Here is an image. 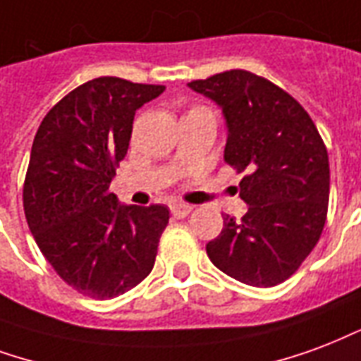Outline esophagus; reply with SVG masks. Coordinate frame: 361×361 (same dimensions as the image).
I'll return each mask as SVG.
<instances>
[{
    "label": "esophagus",
    "mask_w": 361,
    "mask_h": 361,
    "mask_svg": "<svg viewBox=\"0 0 361 361\" xmlns=\"http://www.w3.org/2000/svg\"><path fill=\"white\" fill-rule=\"evenodd\" d=\"M170 210H172L173 218H185V216L191 214L193 207H191V204H185V202H173L172 207H170Z\"/></svg>",
    "instance_id": "34e87169"
}]
</instances>
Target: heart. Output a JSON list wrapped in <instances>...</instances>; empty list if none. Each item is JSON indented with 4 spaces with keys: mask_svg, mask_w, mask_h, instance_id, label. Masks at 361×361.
Returning a JSON list of instances; mask_svg holds the SVG:
<instances>
[{
    "mask_svg": "<svg viewBox=\"0 0 361 361\" xmlns=\"http://www.w3.org/2000/svg\"><path fill=\"white\" fill-rule=\"evenodd\" d=\"M199 111H207V109L204 106H193V109H189V113H199Z\"/></svg>",
    "mask_w": 361,
    "mask_h": 361,
    "instance_id": "1",
    "label": "heart"
}]
</instances>
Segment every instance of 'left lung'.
<instances>
[{
  "mask_svg": "<svg viewBox=\"0 0 361 361\" xmlns=\"http://www.w3.org/2000/svg\"><path fill=\"white\" fill-rule=\"evenodd\" d=\"M189 87L221 106L224 160L243 173L241 220L224 216L207 245L216 268L252 287L289 279L322 237L329 202V157L314 120L279 85L255 72H220Z\"/></svg>",
  "mask_w": 361,
  "mask_h": 361,
  "instance_id": "obj_1",
  "label": "left lung"
}]
</instances>
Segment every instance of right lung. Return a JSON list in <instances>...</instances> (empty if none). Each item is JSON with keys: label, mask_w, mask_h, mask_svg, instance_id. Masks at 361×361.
Listing matches in <instances>:
<instances>
[{"label": "right lung", "mask_w": 361, "mask_h": 361, "mask_svg": "<svg viewBox=\"0 0 361 361\" xmlns=\"http://www.w3.org/2000/svg\"><path fill=\"white\" fill-rule=\"evenodd\" d=\"M164 85L101 76L72 90L42 120L23 188L26 221L45 260L78 293L124 295L154 266L170 220L164 204L118 207L111 193L135 111Z\"/></svg>", "instance_id": "1"}]
</instances>
